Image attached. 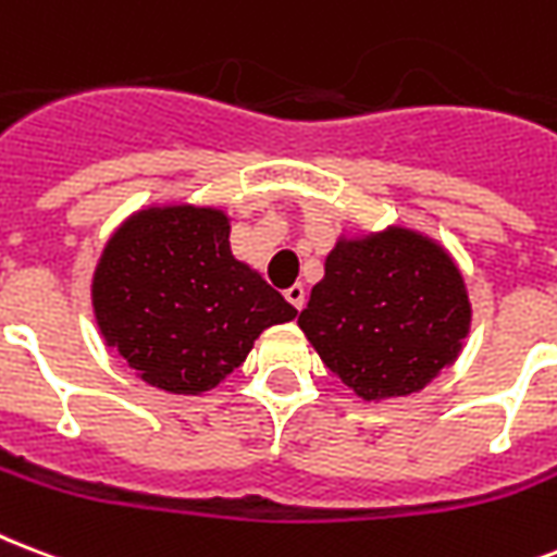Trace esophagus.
Here are the masks:
<instances>
[{"instance_id": "1", "label": "esophagus", "mask_w": 557, "mask_h": 557, "mask_svg": "<svg viewBox=\"0 0 557 557\" xmlns=\"http://www.w3.org/2000/svg\"><path fill=\"white\" fill-rule=\"evenodd\" d=\"M283 295H286V300L295 309H304V304H307V288L300 286V283H295V286H288L286 292H283Z\"/></svg>"}]
</instances>
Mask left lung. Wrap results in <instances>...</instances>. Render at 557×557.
<instances>
[{
	"label": "left lung",
	"instance_id": "8db88e82",
	"mask_svg": "<svg viewBox=\"0 0 557 557\" xmlns=\"http://www.w3.org/2000/svg\"><path fill=\"white\" fill-rule=\"evenodd\" d=\"M330 371L364 400L406 397L453 364L470 304L456 262L394 227L342 242L297 318Z\"/></svg>",
	"mask_w": 557,
	"mask_h": 557
}]
</instances>
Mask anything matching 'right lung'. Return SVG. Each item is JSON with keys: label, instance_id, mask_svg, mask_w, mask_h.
<instances>
[{"label": "right lung", "instance_id": "obj_1", "mask_svg": "<svg viewBox=\"0 0 557 557\" xmlns=\"http://www.w3.org/2000/svg\"><path fill=\"white\" fill-rule=\"evenodd\" d=\"M222 210L154 207L127 219L92 277L101 335L163 392L201 394L245 362L253 338L297 309L231 253Z\"/></svg>", "mask_w": 557, "mask_h": 557}]
</instances>
